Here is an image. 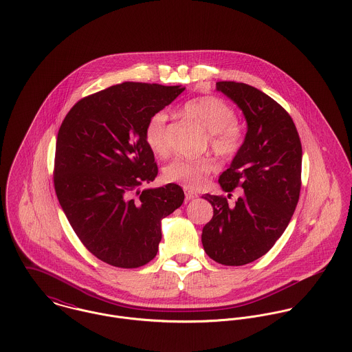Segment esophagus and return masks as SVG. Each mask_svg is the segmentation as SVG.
Instances as JSON below:
<instances>
[{
  "mask_svg": "<svg viewBox=\"0 0 352 352\" xmlns=\"http://www.w3.org/2000/svg\"><path fill=\"white\" fill-rule=\"evenodd\" d=\"M197 198H198V194L191 192V191H187V192H186V199H187V201H194V199H197Z\"/></svg>",
  "mask_w": 352,
  "mask_h": 352,
  "instance_id": "obj_1",
  "label": "esophagus"
}]
</instances>
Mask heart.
Segmentation results:
<instances>
[{"instance_id":"heart-1","label":"heart","mask_w":352,"mask_h":352,"mask_svg":"<svg viewBox=\"0 0 352 352\" xmlns=\"http://www.w3.org/2000/svg\"><path fill=\"white\" fill-rule=\"evenodd\" d=\"M187 116L198 120L210 133L208 144L214 153L225 160H232L243 145L244 134L237 123L234 108L221 98L207 95L187 101L183 107ZM166 120L165 111L153 113L145 126V141L155 155L164 157L169 146L166 141ZM217 164L211 158H175L164 168L166 182L180 184L188 190L201 187L206 179L215 172Z\"/></svg>"}]
</instances>
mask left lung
I'll use <instances>...</instances> for the list:
<instances>
[{
  "mask_svg": "<svg viewBox=\"0 0 352 352\" xmlns=\"http://www.w3.org/2000/svg\"><path fill=\"white\" fill-rule=\"evenodd\" d=\"M217 89L247 119L245 141L218 180L225 192L237 187L243 192L234 204L222 195L201 197L214 210L201 244L214 261L244 265L274 247L294 214L301 191V141L289 112L268 95L234 81H219Z\"/></svg>",
  "mask_w": 352,
  "mask_h": 352,
  "instance_id": "left-lung-1",
  "label": "left lung"
}]
</instances>
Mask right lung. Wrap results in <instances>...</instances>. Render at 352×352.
<instances>
[{
    "mask_svg": "<svg viewBox=\"0 0 352 352\" xmlns=\"http://www.w3.org/2000/svg\"><path fill=\"white\" fill-rule=\"evenodd\" d=\"M184 89L122 82L77 101L59 127L56 198L84 247L109 265L148 264L158 251L162 218L183 204L175 183L140 187L158 173L145 126Z\"/></svg>",
    "mask_w": 352,
    "mask_h": 352,
    "instance_id": "obj_1",
    "label": "right lung"
}]
</instances>
